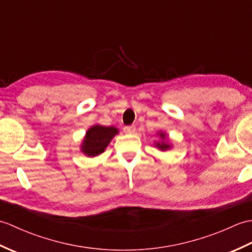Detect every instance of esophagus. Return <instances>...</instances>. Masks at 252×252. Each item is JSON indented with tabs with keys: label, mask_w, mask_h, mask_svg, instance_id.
Wrapping results in <instances>:
<instances>
[{
	"label": "esophagus",
	"mask_w": 252,
	"mask_h": 252,
	"mask_svg": "<svg viewBox=\"0 0 252 252\" xmlns=\"http://www.w3.org/2000/svg\"><path fill=\"white\" fill-rule=\"evenodd\" d=\"M135 130L136 129L134 126H127L123 127V131H125V133H126V134H132V133L135 132Z\"/></svg>",
	"instance_id": "obj_1"
}]
</instances>
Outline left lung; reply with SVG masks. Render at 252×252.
Returning a JSON list of instances; mask_svg holds the SVG:
<instances>
[{
  "mask_svg": "<svg viewBox=\"0 0 252 252\" xmlns=\"http://www.w3.org/2000/svg\"><path fill=\"white\" fill-rule=\"evenodd\" d=\"M157 135L159 136L160 140L155 142V144H154L155 147H157L159 151H161V152H167V151H169V149L172 148V144L170 143L169 137L167 134H165V132L158 131Z\"/></svg>",
  "mask_w": 252,
  "mask_h": 252,
  "instance_id": "left-lung-1",
  "label": "left lung"
}]
</instances>
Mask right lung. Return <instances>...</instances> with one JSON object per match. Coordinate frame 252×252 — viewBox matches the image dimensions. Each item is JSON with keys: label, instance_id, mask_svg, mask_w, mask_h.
<instances>
[{"label": "right lung", "instance_id": "1", "mask_svg": "<svg viewBox=\"0 0 252 252\" xmlns=\"http://www.w3.org/2000/svg\"><path fill=\"white\" fill-rule=\"evenodd\" d=\"M119 130L116 126H104L100 125H94L89 127L80 145V151L87 157H96L105 152Z\"/></svg>", "mask_w": 252, "mask_h": 252}]
</instances>
